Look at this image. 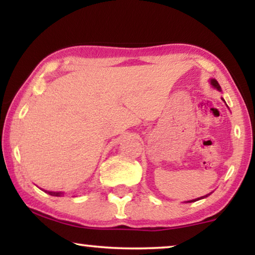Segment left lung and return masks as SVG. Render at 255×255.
Here are the masks:
<instances>
[{
    "label": "left lung",
    "mask_w": 255,
    "mask_h": 255,
    "mask_svg": "<svg viewBox=\"0 0 255 255\" xmlns=\"http://www.w3.org/2000/svg\"><path fill=\"white\" fill-rule=\"evenodd\" d=\"M211 85L215 87L216 89L217 90H221V86H219V83L217 82V80H215V79H212L211 80ZM209 195L210 194H208V195H205V196H203V197H200V198H196V200H193V201H189V202H195V201H198V200H202V198H204V197H208Z\"/></svg>",
    "instance_id": "1"
}]
</instances>
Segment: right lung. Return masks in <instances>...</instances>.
<instances>
[{
  "mask_svg": "<svg viewBox=\"0 0 255 255\" xmlns=\"http://www.w3.org/2000/svg\"><path fill=\"white\" fill-rule=\"evenodd\" d=\"M45 193H47V194H50L51 196H61V195H64L62 193H60V191H47V190H44Z\"/></svg>",
  "mask_w": 255,
  "mask_h": 255,
  "instance_id": "add662e5",
  "label": "right lung"
}]
</instances>
